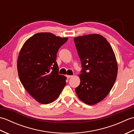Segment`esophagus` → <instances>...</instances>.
Returning a JSON list of instances; mask_svg holds the SVG:
<instances>
[{
	"label": "esophagus",
	"instance_id": "obj_1",
	"mask_svg": "<svg viewBox=\"0 0 134 134\" xmlns=\"http://www.w3.org/2000/svg\"><path fill=\"white\" fill-rule=\"evenodd\" d=\"M72 75H67V78H72Z\"/></svg>",
	"mask_w": 134,
	"mask_h": 134
}]
</instances>
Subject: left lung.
<instances>
[{"label":"left lung","mask_w":134,"mask_h":134,"mask_svg":"<svg viewBox=\"0 0 134 134\" xmlns=\"http://www.w3.org/2000/svg\"><path fill=\"white\" fill-rule=\"evenodd\" d=\"M74 41L82 67L75 92L85 103L94 105L109 94L115 83L118 64L115 53L106 38L97 34L79 36Z\"/></svg>","instance_id":"8db88e82"}]
</instances>
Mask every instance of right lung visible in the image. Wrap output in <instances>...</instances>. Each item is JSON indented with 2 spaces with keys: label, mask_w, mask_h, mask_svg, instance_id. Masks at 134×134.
Wrapping results in <instances>:
<instances>
[{
  "label": "right lung",
  "mask_w": 134,
  "mask_h": 134,
  "mask_svg": "<svg viewBox=\"0 0 134 134\" xmlns=\"http://www.w3.org/2000/svg\"><path fill=\"white\" fill-rule=\"evenodd\" d=\"M67 40L38 33L27 40L20 51L17 61L20 81L40 103L55 101L66 84V77L59 74L56 60L59 49Z\"/></svg>",
  "instance_id": "right-lung-1"
}]
</instances>
